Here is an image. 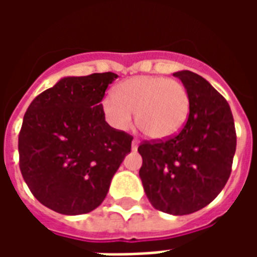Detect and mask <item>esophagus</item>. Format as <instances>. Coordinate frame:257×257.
Segmentation results:
<instances>
[{
    "instance_id": "obj_1",
    "label": "esophagus",
    "mask_w": 257,
    "mask_h": 257,
    "mask_svg": "<svg viewBox=\"0 0 257 257\" xmlns=\"http://www.w3.org/2000/svg\"><path fill=\"white\" fill-rule=\"evenodd\" d=\"M138 146H139V139H136V138H135V139L132 140V150H136V149H138Z\"/></svg>"
}]
</instances>
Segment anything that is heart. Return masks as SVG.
<instances>
[{
    "label": "heart",
    "instance_id": "heart-1",
    "mask_svg": "<svg viewBox=\"0 0 257 257\" xmlns=\"http://www.w3.org/2000/svg\"><path fill=\"white\" fill-rule=\"evenodd\" d=\"M106 121L118 131L134 122L151 139H167L183 128L190 114V96L180 81L142 75L122 81L101 103Z\"/></svg>",
    "mask_w": 257,
    "mask_h": 257
}]
</instances>
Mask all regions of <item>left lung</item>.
<instances>
[{"mask_svg": "<svg viewBox=\"0 0 257 257\" xmlns=\"http://www.w3.org/2000/svg\"><path fill=\"white\" fill-rule=\"evenodd\" d=\"M190 96V114L179 134L139 146V176L156 209L189 215L219 195L231 173L237 147L234 118L227 100L198 74H173Z\"/></svg>", "mask_w": 257, "mask_h": 257, "instance_id": "left-lung-1", "label": "left lung"}]
</instances>
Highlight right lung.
<instances>
[{
  "mask_svg": "<svg viewBox=\"0 0 257 257\" xmlns=\"http://www.w3.org/2000/svg\"><path fill=\"white\" fill-rule=\"evenodd\" d=\"M118 75L66 77L37 96L19 134V167L42 205L62 215H82L106 198L134 136L111 128L101 100Z\"/></svg>",
  "mask_w": 257,
  "mask_h": 257,
  "instance_id": "obj_1",
  "label": "right lung"
}]
</instances>
